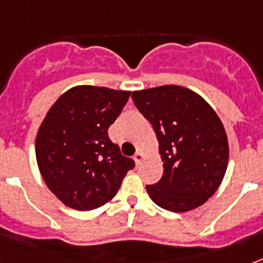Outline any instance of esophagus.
Wrapping results in <instances>:
<instances>
[{"instance_id":"esophagus-1","label":"esophagus","mask_w":263,"mask_h":263,"mask_svg":"<svg viewBox=\"0 0 263 263\" xmlns=\"http://www.w3.org/2000/svg\"><path fill=\"white\" fill-rule=\"evenodd\" d=\"M134 161H135L136 165L142 164V161H143V154L140 152H136L135 156H134Z\"/></svg>"}]
</instances>
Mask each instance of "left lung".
<instances>
[{
	"label": "left lung",
	"mask_w": 263,
	"mask_h": 263,
	"mask_svg": "<svg viewBox=\"0 0 263 263\" xmlns=\"http://www.w3.org/2000/svg\"><path fill=\"white\" fill-rule=\"evenodd\" d=\"M132 99L153 125L164 162L160 181L146 185L153 202L175 213L203 204L228 166V139L216 111L180 86L134 91Z\"/></svg>",
	"instance_id": "8db88e82"
}]
</instances>
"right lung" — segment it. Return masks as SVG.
I'll list each match as a JSON object with an SVG mask.
<instances>
[{
  "instance_id": "obj_1",
  "label": "right lung",
  "mask_w": 263,
  "mask_h": 263,
  "mask_svg": "<svg viewBox=\"0 0 263 263\" xmlns=\"http://www.w3.org/2000/svg\"><path fill=\"white\" fill-rule=\"evenodd\" d=\"M129 94L76 86L47 111L35 142L36 162L49 190L68 208L86 212L105 204L135 166L107 135Z\"/></svg>"
}]
</instances>
